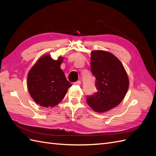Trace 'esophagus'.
Segmentation results:
<instances>
[{
  "label": "esophagus",
  "mask_w": 156,
  "mask_h": 156,
  "mask_svg": "<svg viewBox=\"0 0 156 156\" xmlns=\"http://www.w3.org/2000/svg\"><path fill=\"white\" fill-rule=\"evenodd\" d=\"M74 84H76V85H80V84H81V81H80V80H78L77 82H74Z\"/></svg>",
  "instance_id": "1"
}]
</instances>
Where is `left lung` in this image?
Wrapping results in <instances>:
<instances>
[{
    "mask_svg": "<svg viewBox=\"0 0 156 156\" xmlns=\"http://www.w3.org/2000/svg\"><path fill=\"white\" fill-rule=\"evenodd\" d=\"M91 70L95 77L97 92L87 96V103L95 112L104 113L117 106L129 86V77L122 64L105 51H92Z\"/></svg>",
    "mask_w": 156,
    "mask_h": 156,
    "instance_id": "left-lung-1",
    "label": "left lung"
}]
</instances>
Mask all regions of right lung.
<instances>
[{"mask_svg": "<svg viewBox=\"0 0 156 156\" xmlns=\"http://www.w3.org/2000/svg\"><path fill=\"white\" fill-rule=\"evenodd\" d=\"M63 57L49 55L40 57L27 74V86L34 101L44 107H53L65 98L72 86L61 69Z\"/></svg>", "mask_w": 156, "mask_h": 156, "instance_id": "add662e5", "label": "right lung"}]
</instances>
